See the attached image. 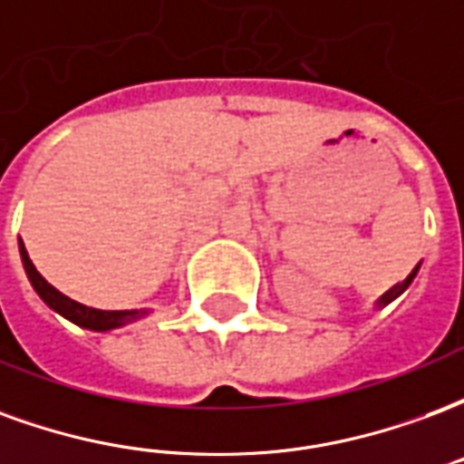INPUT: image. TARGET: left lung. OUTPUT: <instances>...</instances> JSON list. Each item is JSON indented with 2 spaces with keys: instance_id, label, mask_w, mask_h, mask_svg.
Here are the masks:
<instances>
[{
  "instance_id": "left-lung-1",
  "label": "left lung",
  "mask_w": 464,
  "mask_h": 464,
  "mask_svg": "<svg viewBox=\"0 0 464 464\" xmlns=\"http://www.w3.org/2000/svg\"><path fill=\"white\" fill-rule=\"evenodd\" d=\"M418 268H420V266H415V268H412V273H410V276H408V278H405V281L398 283V285H392V288H390V291L385 293V295H380V298H378V308H380V305H388L390 301H395V298H398L400 293L405 291V288H408L410 283H412V278H415V273H418Z\"/></svg>"
}]
</instances>
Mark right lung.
Listing matches in <instances>:
<instances>
[{"label":"right lung","instance_id":"1","mask_svg":"<svg viewBox=\"0 0 464 464\" xmlns=\"http://www.w3.org/2000/svg\"><path fill=\"white\" fill-rule=\"evenodd\" d=\"M19 253H22V263H24V271L29 276V281L34 285L36 295L42 298V301L56 311L59 315H64L66 321H72L79 328H86V331H96V333H104V331H114V328H121L126 323L139 321L141 315H146L149 311H99V308H89L84 303H76L72 298H66L64 293H59L52 285V283H46L42 278V273L36 271L34 263L29 258V253H26L24 243L19 241Z\"/></svg>","mask_w":464,"mask_h":464}]
</instances>
